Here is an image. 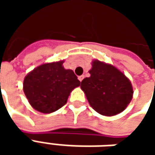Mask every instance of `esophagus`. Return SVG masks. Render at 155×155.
Segmentation results:
<instances>
[{"instance_id": "obj_1", "label": "esophagus", "mask_w": 155, "mask_h": 155, "mask_svg": "<svg viewBox=\"0 0 155 155\" xmlns=\"http://www.w3.org/2000/svg\"><path fill=\"white\" fill-rule=\"evenodd\" d=\"M78 79H79V81L81 82V81H82V80L84 79V75H81V76H79V77H78Z\"/></svg>"}]
</instances>
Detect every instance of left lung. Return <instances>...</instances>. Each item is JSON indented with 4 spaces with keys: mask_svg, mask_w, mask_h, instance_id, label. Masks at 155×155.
Masks as SVG:
<instances>
[{
    "mask_svg": "<svg viewBox=\"0 0 155 155\" xmlns=\"http://www.w3.org/2000/svg\"><path fill=\"white\" fill-rule=\"evenodd\" d=\"M90 77L81 81V88L89 104L99 114L114 116L124 111L133 98L131 82L123 72L110 64L94 60Z\"/></svg>",
    "mask_w": 155,
    "mask_h": 155,
    "instance_id": "left-lung-1",
    "label": "left lung"
}]
</instances>
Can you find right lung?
<instances>
[{
    "mask_svg": "<svg viewBox=\"0 0 155 155\" xmlns=\"http://www.w3.org/2000/svg\"><path fill=\"white\" fill-rule=\"evenodd\" d=\"M64 61L45 63L27 74L23 91L35 110L50 114L66 104L68 97L81 81L74 71L65 70Z\"/></svg>",
    "mask_w": 155,
    "mask_h": 155,
    "instance_id": "add662e5",
    "label": "right lung"
}]
</instances>
